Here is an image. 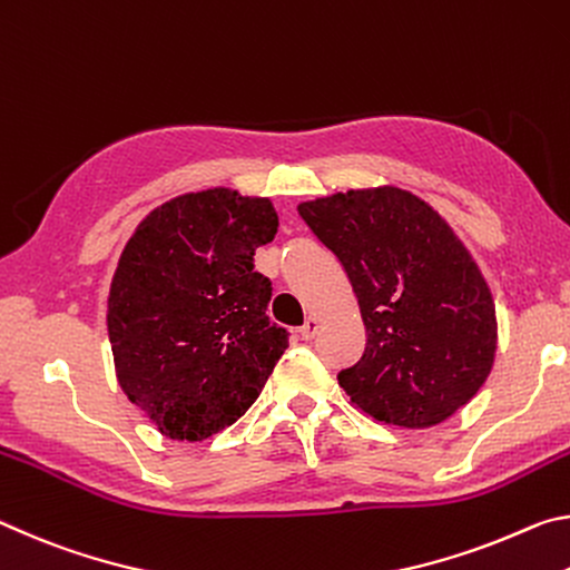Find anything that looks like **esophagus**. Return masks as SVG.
Masks as SVG:
<instances>
[{
  "instance_id": "34e87169",
  "label": "esophagus",
  "mask_w": 570,
  "mask_h": 570,
  "mask_svg": "<svg viewBox=\"0 0 570 570\" xmlns=\"http://www.w3.org/2000/svg\"><path fill=\"white\" fill-rule=\"evenodd\" d=\"M318 328H321V321L318 318H307L305 323H303V328H301V338L303 341H313L315 338V333H318Z\"/></svg>"
}]
</instances>
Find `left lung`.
Returning a JSON list of instances; mask_svg holds the SVG:
<instances>
[{"instance_id":"1","label":"left lung","mask_w":570,"mask_h":570,"mask_svg":"<svg viewBox=\"0 0 570 570\" xmlns=\"http://www.w3.org/2000/svg\"><path fill=\"white\" fill-rule=\"evenodd\" d=\"M341 259L368 341L338 373L351 404L381 424L426 429L488 381L498 351L495 301L440 212L399 186L297 204Z\"/></svg>"}]
</instances>
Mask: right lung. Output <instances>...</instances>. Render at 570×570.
Instances as JSON below:
<instances>
[{
  "instance_id": "add662e5",
  "label": "right lung",
  "mask_w": 570,
  "mask_h": 570,
  "mask_svg": "<svg viewBox=\"0 0 570 570\" xmlns=\"http://www.w3.org/2000/svg\"><path fill=\"white\" fill-rule=\"evenodd\" d=\"M277 235L267 197L181 194L138 224L108 293L124 394L169 440L202 442L255 404L287 348L255 249Z\"/></svg>"
}]
</instances>
